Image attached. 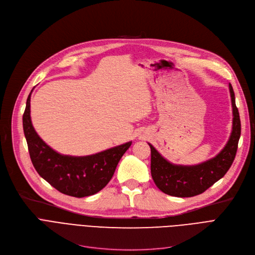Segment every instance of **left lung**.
I'll return each instance as SVG.
<instances>
[{"label": "left lung", "mask_w": 255, "mask_h": 255, "mask_svg": "<svg viewBox=\"0 0 255 255\" xmlns=\"http://www.w3.org/2000/svg\"><path fill=\"white\" fill-rule=\"evenodd\" d=\"M233 106V129L224 148L205 162L195 165L172 164L149 143L151 148V175L158 188L165 194L191 197L205 192L224 177L232 166L241 136V121L235 93L230 84Z\"/></svg>", "instance_id": "obj_1"}]
</instances>
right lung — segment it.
Masks as SVG:
<instances>
[{"mask_svg": "<svg viewBox=\"0 0 255 255\" xmlns=\"http://www.w3.org/2000/svg\"><path fill=\"white\" fill-rule=\"evenodd\" d=\"M32 91L26 99L22 126L35 169L53 188L66 195L85 197L99 192L113 178L120 159L132 141L89 156L56 152L40 138L33 127L30 110Z\"/></svg>", "mask_w": 255, "mask_h": 255, "instance_id": "obj_1", "label": "right lung"}]
</instances>
